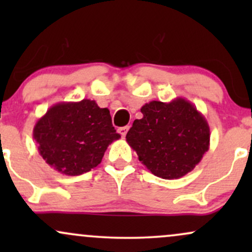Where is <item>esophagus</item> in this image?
Returning <instances> with one entry per match:
<instances>
[{
	"instance_id": "esophagus-1",
	"label": "esophagus",
	"mask_w": 252,
	"mask_h": 252,
	"mask_svg": "<svg viewBox=\"0 0 252 252\" xmlns=\"http://www.w3.org/2000/svg\"><path fill=\"white\" fill-rule=\"evenodd\" d=\"M128 130H129V126H122V128L118 129V132H120L122 137H124V136L126 135V132H128Z\"/></svg>"
}]
</instances>
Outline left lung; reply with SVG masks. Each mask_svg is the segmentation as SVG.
<instances>
[{
  "instance_id": "8db88e82",
  "label": "left lung",
  "mask_w": 252,
  "mask_h": 252,
  "mask_svg": "<svg viewBox=\"0 0 252 252\" xmlns=\"http://www.w3.org/2000/svg\"><path fill=\"white\" fill-rule=\"evenodd\" d=\"M126 138L138 160L158 178L179 179L201 161L210 147V126L189 100L144 104Z\"/></svg>"
}]
</instances>
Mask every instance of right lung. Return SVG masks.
<instances>
[{
  "label": "right lung",
  "instance_id": "1",
  "mask_svg": "<svg viewBox=\"0 0 252 252\" xmlns=\"http://www.w3.org/2000/svg\"><path fill=\"white\" fill-rule=\"evenodd\" d=\"M33 137L46 163L76 176L97 167L109 144L121 135L112 126L109 109L83 99L51 106L34 126Z\"/></svg>",
  "mask_w": 252,
  "mask_h": 252
}]
</instances>
